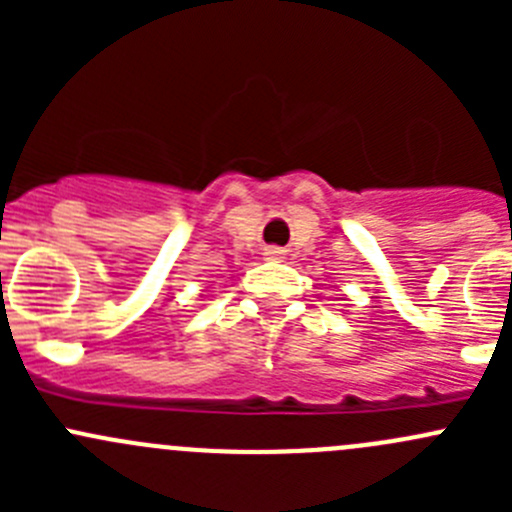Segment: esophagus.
<instances>
[{
  "label": "esophagus",
  "mask_w": 512,
  "mask_h": 512,
  "mask_svg": "<svg viewBox=\"0 0 512 512\" xmlns=\"http://www.w3.org/2000/svg\"><path fill=\"white\" fill-rule=\"evenodd\" d=\"M267 255L277 257V255H280V250H277V247H270V250H267Z\"/></svg>",
  "instance_id": "1"
}]
</instances>
